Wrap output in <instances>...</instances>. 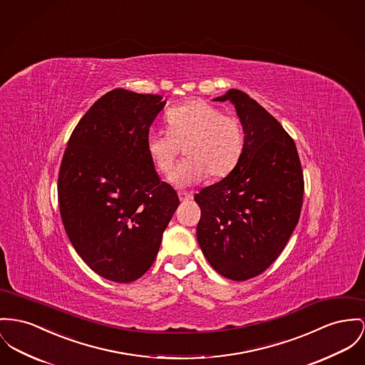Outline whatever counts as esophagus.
<instances>
[{
    "label": "esophagus",
    "mask_w": 365,
    "mask_h": 365,
    "mask_svg": "<svg viewBox=\"0 0 365 365\" xmlns=\"http://www.w3.org/2000/svg\"><path fill=\"white\" fill-rule=\"evenodd\" d=\"M178 197L181 202H185V200H191L192 195L187 194V192H178Z\"/></svg>",
    "instance_id": "esophagus-1"
}]
</instances>
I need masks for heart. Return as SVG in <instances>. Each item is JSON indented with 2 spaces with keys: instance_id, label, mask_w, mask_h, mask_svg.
I'll return each mask as SVG.
<instances>
[{
  "instance_id": "1",
  "label": "heart",
  "mask_w": 365,
  "mask_h": 365,
  "mask_svg": "<svg viewBox=\"0 0 365 365\" xmlns=\"http://www.w3.org/2000/svg\"><path fill=\"white\" fill-rule=\"evenodd\" d=\"M168 130L153 128L146 135V150L156 170L170 175L184 148L187 159L171 181L188 187L207 177L222 178L234 170L245 149V130L240 118L194 99L171 108Z\"/></svg>"
}]
</instances>
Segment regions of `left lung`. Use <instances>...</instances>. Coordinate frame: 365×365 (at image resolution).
<instances>
[{
    "instance_id": "obj_1",
    "label": "left lung",
    "mask_w": 365,
    "mask_h": 365,
    "mask_svg": "<svg viewBox=\"0 0 365 365\" xmlns=\"http://www.w3.org/2000/svg\"><path fill=\"white\" fill-rule=\"evenodd\" d=\"M245 130L237 168L195 195L200 207L199 246L222 277L246 281L281 255L300 217L304 180L291 135L253 98L230 90Z\"/></svg>"
}]
</instances>
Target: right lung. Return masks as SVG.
I'll list each match as a JSON object with an SVG mask.
<instances>
[{
    "label": "right lung",
    "mask_w": 365,
    "mask_h": 365,
    "mask_svg": "<svg viewBox=\"0 0 365 365\" xmlns=\"http://www.w3.org/2000/svg\"><path fill=\"white\" fill-rule=\"evenodd\" d=\"M160 96L116 88L74 127L58 175V203L77 255L98 275L131 282L153 264L180 205L146 150Z\"/></svg>",
    "instance_id": "right-lung-1"
}]
</instances>
